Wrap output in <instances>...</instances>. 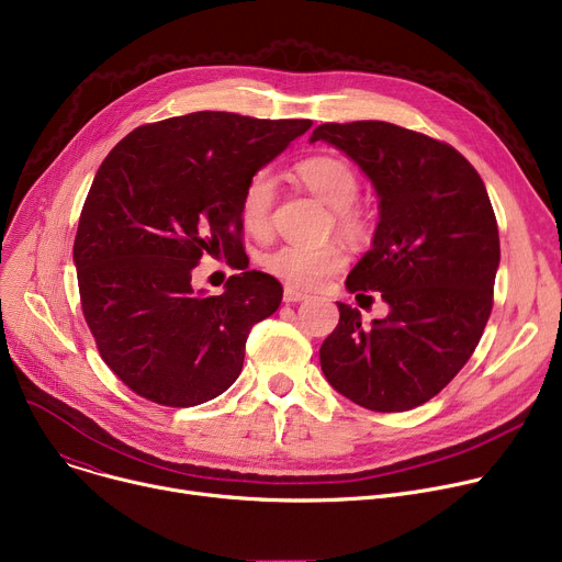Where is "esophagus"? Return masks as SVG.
Here are the masks:
<instances>
[{
	"mask_svg": "<svg viewBox=\"0 0 562 562\" xmlns=\"http://www.w3.org/2000/svg\"><path fill=\"white\" fill-rule=\"evenodd\" d=\"M284 303H303V301H307V293L305 291H297V289H293V286H284Z\"/></svg>",
	"mask_w": 562,
	"mask_h": 562,
	"instance_id": "obj_1",
	"label": "esophagus"
}]
</instances>
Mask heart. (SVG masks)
<instances>
[{
    "label": "heart",
    "mask_w": 562,
    "mask_h": 562,
    "mask_svg": "<svg viewBox=\"0 0 562 562\" xmlns=\"http://www.w3.org/2000/svg\"><path fill=\"white\" fill-rule=\"evenodd\" d=\"M295 178L305 190L331 207L334 228L350 241H359L368 235L370 223L361 207L355 205L359 194V178L355 169L334 156H314L295 167ZM276 201V178L271 171H255L239 199L241 226L255 239H267L271 235V210ZM259 265L267 273L280 278L291 286L312 289L325 278L339 273L346 267V255L336 244L301 246L282 244L261 255Z\"/></svg>",
    "instance_id": "obj_1"
}]
</instances>
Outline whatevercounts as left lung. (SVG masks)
I'll return each mask as SVG.
<instances>
[{
  "label": "left lung",
  "mask_w": 562,
  "mask_h": 562,
  "mask_svg": "<svg viewBox=\"0 0 562 562\" xmlns=\"http://www.w3.org/2000/svg\"><path fill=\"white\" fill-rule=\"evenodd\" d=\"M310 142L339 148L375 187L380 223L346 289L380 291L389 305L361 325L359 310L336 303L325 380L370 411L420 406L457 378L493 312L499 233L488 192L454 146L389 122L321 124Z\"/></svg>",
  "instance_id": "obj_1"
}]
</instances>
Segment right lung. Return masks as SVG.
I'll return each instance as SVG.
<instances>
[{"label":"right lung","instance_id":"obj_1","mask_svg":"<svg viewBox=\"0 0 562 562\" xmlns=\"http://www.w3.org/2000/svg\"><path fill=\"white\" fill-rule=\"evenodd\" d=\"M310 128L201 110L135 128L101 162L74 265L99 355L133 393L194 406L239 378L248 331L280 307L282 284L246 265L207 295L192 271L205 252L244 250L246 180Z\"/></svg>","mask_w":562,"mask_h":562}]
</instances>
